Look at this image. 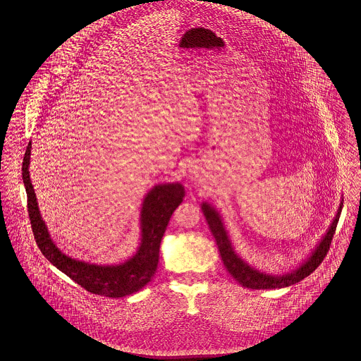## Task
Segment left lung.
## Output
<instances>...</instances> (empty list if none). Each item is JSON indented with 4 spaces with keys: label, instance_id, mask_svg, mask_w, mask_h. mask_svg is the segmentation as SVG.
<instances>
[{
    "label": "left lung",
    "instance_id": "8db88e82",
    "mask_svg": "<svg viewBox=\"0 0 361 361\" xmlns=\"http://www.w3.org/2000/svg\"><path fill=\"white\" fill-rule=\"evenodd\" d=\"M342 207H343V200L339 204L338 212H336L331 226L328 228L325 235L321 238L318 245L312 249L311 255L307 256V258L302 264H299L295 269H292L290 272H285L282 275L262 272L257 268L252 267L247 261H245L235 252L232 242L229 239V235L225 229L221 214L211 204H208L207 202L202 204V209L206 216L208 226L211 229V233L215 238V242L219 249V255H221V258H222L224 265L228 269V272L242 286L259 290V289H281V288L292 286V285L300 282L302 279H305L306 276H309L310 274L322 262V259L329 250V245L334 238V233H335V229H336L341 212H342Z\"/></svg>",
    "mask_w": 361,
    "mask_h": 361
}]
</instances>
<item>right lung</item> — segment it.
<instances>
[{"label": "right lung", "mask_w": 361, "mask_h": 361, "mask_svg": "<svg viewBox=\"0 0 361 361\" xmlns=\"http://www.w3.org/2000/svg\"><path fill=\"white\" fill-rule=\"evenodd\" d=\"M30 152L32 142H29L23 157L22 178L27 193V211L33 235L43 256L72 281L94 295L123 298L143 289L154 276L161 239L172 212L183 202L185 188L175 182L159 183L149 190L140 209V243L132 257L119 264L87 262L66 256L54 243L30 182Z\"/></svg>", "instance_id": "add662e5"}]
</instances>
